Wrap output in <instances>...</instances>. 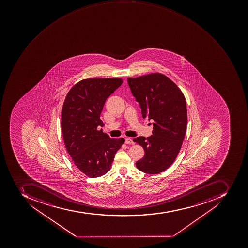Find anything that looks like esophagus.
I'll return each mask as SVG.
<instances>
[{
	"label": "esophagus",
	"mask_w": 248,
	"mask_h": 248,
	"mask_svg": "<svg viewBox=\"0 0 248 248\" xmlns=\"http://www.w3.org/2000/svg\"><path fill=\"white\" fill-rule=\"evenodd\" d=\"M125 144H134V141H133L132 139L131 138H127V139H125Z\"/></svg>",
	"instance_id": "1"
}]
</instances>
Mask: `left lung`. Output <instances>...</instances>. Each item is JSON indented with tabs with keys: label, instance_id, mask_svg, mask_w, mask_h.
<instances>
[{
	"label": "left lung",
	"instance_id": "1",
	"mask_svg": "<svg viewBox=\"0 0 248 248\" xmlns=\"http://www.w3.org/2000/svg\"><path fill=\"white\" fill-rule=\"evenodd\" d=\"M127 83L140 104L143 118L153 121L152 136L133 139L145 152L137 161V168L148 174L162 172L174 162L184 140L187 126L184 95L161 73L128 78Z\"/></svg>",
	"mask_w": 248,
	"mask_h": 248
}]
</instances>
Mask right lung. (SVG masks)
<instances>
[{"label": "right lung", "instance_id": "obj_1", "mask_svg": "<svg viewBox=\"0 0 248 248\" xmlns=\"http://www.w3.org/2000/svg\"><path fill=\"white\" fill-rule=\"evenodd\" d=\"M123 83L120 78L87 79L74 85L62 109L61 127L65 148L73 162L91 178L105 175L125 140L110 139L98 131L106 100Z\"/></svg>", "mask_w": 248, "mask_h": 248}]
</instances>
